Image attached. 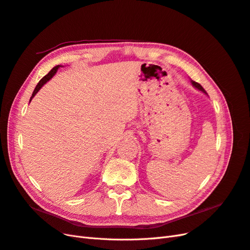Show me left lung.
Wrapping results in <instances>:
<instances>
[{"instance_id": "left-lung-1", "label": "left lung", "mask_w": 250, "mask_h": 250, "mask_svg": "<svg viewBox=\"0 0 250 250\" xmlns=\"http://www.w3.org/2000/svg\"><path fill=\"white\" fill-rule=\"evenodd\" d=\"M192 84L195 86V87H197L198 89H200L201 92H203V93H206V90H204V88L199 84L198 82H196V81H192Z\"/></svg>"}]
</instances>
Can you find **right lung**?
Instances as JSON below:
<instances>
[{"instance_id":"obj_1","label":"right lung","mask_w":250,"mask_h":250,"mask_svg":"<svg viewBox=\"0 0 250 250\" xmlns=\"http://www.w3.org/2000/svg\"><path fill=\"white\" fill-rule=\"evenodd\" d=\"M60 65H56V66H54L53 67V69L46 75V76L44 77H42L41 80H40V82L37 83V85L35 86V88H34V90H33V94H32V97H31V99L32 98L35 96V94L39 92V90L42 88V86L44 84V83H46L47 81H49L53 76H54V74L57 72V70H58V67H59ZM31 99H30V101H31Z\"/></svg>"}]
</instances>
